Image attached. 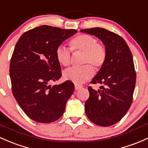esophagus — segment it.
<instances>
[{
  "label": "esophagus",
  "mask_w": 148,
  "mask_h": 148,
  "mask_svg": "<svg viewBox=\"0 0 148 148\" xmlns=\"http://www.w3.org/2000/svg\"><path fill=\"white\" fill-rule=\"evenodd\" d=\"M81 88H82V86H79V85H75V90H76V91L80 89Z\"/></svg>",
  "instance_id": "34e87169"
}]
</instances>
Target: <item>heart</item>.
I'll return each mask as SVG.
<instances>
[{"label": "heart", "instance_id": "heart-1", "mask_svg": "<svg viewBox=\"0 0 148 148\" xmlns=\"http://www.w3.org/2000/svg\"><path fill=\"white\" fill-rule=\"evenodd\" d=\"M69 46L73 52H83L82 63L86 64L65 70L63 73L64 78L76 84H82L94 74V69L91 65L97 70L103 66L107 57L106 49L103 45L98 42L96 37L87 34H81L74 37L70 41ZM70 49L62 45L56 49V59L62 66H67L71 64Z\"/></svg>", "mask_w": 148, "mask_h": 148}]
</instances>
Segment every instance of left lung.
<instances>
[{"instance_id":"8db88e82","label":"left lung","mask_w":148,"mask_h":148,"mask_svg":"<svg viewBox=\"0 0 148 148\" xmlns=\"http://www.w3.org/2000/svg\"><path fill=\"white\" fill-rule=\"evenodd\" d=\"M93 35L105 45V64L91 82L101 84V90L88 88L89 98L85 102V112L92 123L103 127L119 122L126 114L133 101L136 82L133 55L120 35L101 27L82 29Z\"/></svg>"}]
</instances>
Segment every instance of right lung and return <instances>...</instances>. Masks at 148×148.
I'll use <instances>...</instances> for the list:
<instances>
[{
    "instance_id": "obj_1",
    "label": "right lung",
    "mask_w": 148,
    "mask_h": 148,
    "mask_svg": "<svg viewBox=\"0 0 148 148\" xmlns=\"http://www.w3.org/2000/svg\"><path fill=\"white\" fill-rule=\"evenodd\" d=\"M76 32L42 25L24 32L15 45L10 63L12 92L24 113L36 122L58 120L74 92L69 80L53 86L49 84L62 77L56 49Z\"/></svg>"
}]
</instances>
